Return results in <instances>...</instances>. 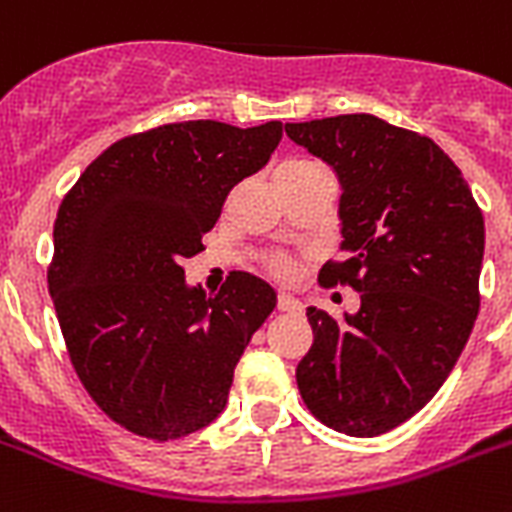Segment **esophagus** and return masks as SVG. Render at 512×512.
Returning <instances> with one entry per match:
<instances>
[{
  "label": "esophagus",
  "instance_id": "obj_1",
  "mask_svg": "<svg viewBox=\"0 0 512 512\" xmlns=\"http://www.w3.org/2000/svg\"><path fill=\"white\" fill-rule=\"evenodd\" d=\"M278 310L281 313H302V302L292 294H278Z\"/></svg>",
  "mask_w": 512,
  "mask_h": 512
}]
</instances>
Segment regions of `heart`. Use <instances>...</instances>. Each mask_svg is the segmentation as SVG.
Returning <instances> with one entry per match:
<instances>
[{
    "label": "heart",
    "instance_id": "obj_1",
    "mask_svg": "<svg viewBox=\"0 0 512 512\" xmlns=\"http://www.w3.org/2000/svg\"><path fill=\"white\" fill-rule=\"evenodd\" d=\"M305 168H313V165H289L286 170H305ZM270 273L276 278H289L292 276V265L286 263V260H273L270 263Z\"/></svg>",
    "mask_w": 512,
    "mask_h": 512
}]
</instances>
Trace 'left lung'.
Segmentation results:
<instances>
[{
	"label": "left lung",
	"mask_w": 512,
	"mask_h": 512,
	"mask_svg": "<svg viewBox=\"0 0 512 512\" xmlns=\"http://www.w3.org/2000/svg\"><path fill=\"white\" fill-rule=\"evenodd\" d=\"M286 136L342 186L347 260L323 265L321 281L360 292L344 321L307 307L315 339L297 365L299 394L328 429L386 434L439 392L471 336L484 218L429 136L365 112L286 123Z\"/></svg>",
	"instance_id": "1"
}]
</instances>
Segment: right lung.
Here are the masks:
<instances>
[{
    "label": "right lung",
    "mask_w": 512,
    "mask_h": 512,
    "mask_svg": "<svg viewBox=\"0 0 512 512\" xmlns=\"http://www.w3.org/2000/svg\"><path fill=\"white\" fill-rule=\"evenodd\" d=\"M281 134L278 120L152 128L107 147L62 199L49 294L81 384L123 429L170 442L223 413L236 363L278 299L244 270L205 294L181 265Z\"/></svg>",
    "instance_id": "obj_1"
}]
</instances>
